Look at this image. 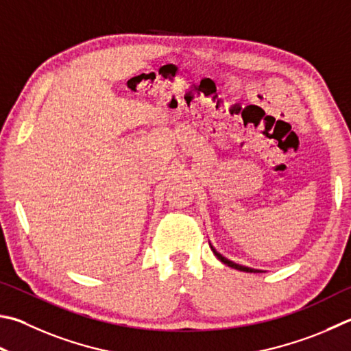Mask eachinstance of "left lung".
I'll use <instances>...</instances> for the list:
<instances>
[{
    "label": "left lung",
    "mask_w": 351,
    "mask_h": 351,
    "mask_svg": "<svg viewBox=\"0 0 351 351\" xmlns=\"http://www.w3.org/2000/svg\"><path fill=\"white\" fill-rule=\"evenodd\" d=\"M212 250H213V253H215V256L218 258L221 263H224L226 265H228V267H232V269H237V270H241V271H247V273H259V270H254V269H250V267H244V265H239V264H234V263H232V261H228L227 258H224L222 256L221 253H218L215 250V248L212 247Z\"/></svg>",
    "instance_id": "obj_1"
}]
</instances>
